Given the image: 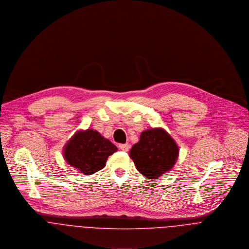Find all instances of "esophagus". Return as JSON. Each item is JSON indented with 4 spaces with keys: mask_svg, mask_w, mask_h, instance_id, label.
Returning <instances> with one entry per match:
<instances>
[{
    "mask_svg": "<svg viewBox=\"0 0 249 249\" xmlns=\"http://www.w3.org/2000/svg\"><path fill=\"white\" fill-rule=\"evenodd\" d=\"M119 147H120V149H122L123 151H128V149H129V144H128V143H121V144H119Z\"/></svg>",
    "mask_w": 249,
    "mask_h": 249,
    "instance_id": "obj_1",
    "label": "esophagus"
}]
</instances>
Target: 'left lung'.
<instances>
[{"label":"left lung","mask_w":249,"mask_h":249,"mask_svg":"<svg viewBox=\"0 0 249 249\" xmlns=\"http://www.w3.org/2000/svg\"><path fill=\"white\" fill-rule=\"evenodd\" d=\"M178 152L177 142L166 130L159 127L142 131L129 155L143 177L156 179L172 170Z\"/></svg>","instance_id":"left-lung-1"}]
</instances>
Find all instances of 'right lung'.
I'll return each instance as SVG.
<instances>
[{
	"mask_svg": "<svg viewBox=\"0 0 249 249\" xmlns=\"http://www.w3.org/2000/svg\"><path fill=\"white\" fill-rule=\"evenodd\" d=\"M117 146L98 131H77L64 146V158L82 174L93 175L106 167L107 158L117 151Z\"/></svg>",
	"mask_w": 249,
	"mask_h": 249,
	"instance_id": "right-lung-1",
	"label": "right lung"
}]
</instances>
